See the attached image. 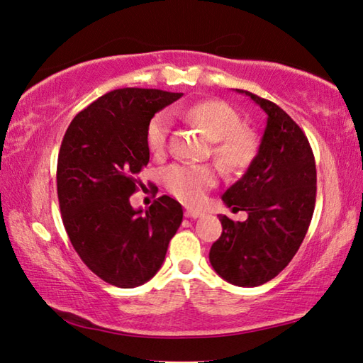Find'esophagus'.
Masks as SVG:
<instances>
[{
  "instance_id": "esophagus-1",
  "label": "esophagus",
  "mask_w": 363,
  "mask_h": 363,
  "mask_svg": "<svg viewBox=\"0 0 363 363\" xmlns=\"http://www.w3.org/2000/svg\"><path fill=\"white\" fill-rule=\"evenodd\" d=\"M184 216L189 217V219H196V217L201 216V211H196V209H186V213Z\"/></svg>"
}]
</instances>
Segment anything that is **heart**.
Masks as SVG:
<instances>
[{"mask_svg": "<svg viewBox=\"0 0 363 363\" xmlns=\"http://www.w3.org/2000/svg\"><path fill=\"white\" fill-rule=\"evenodd\" d=\"M182 117L199 125L214 141L213 154L222 169L238 174L247 169L259 152V138L252 130L241 125L236 109L222 100H204L182 111ZM169 117L155 114L147 125L146 140L150 152L162 154L167 147ZM217 181V173L209 164L174 163L163 171V184L168 192L186 204L200 203L204 192Z\"/></svg>", "mask_w": 363, "mask_h": 363, "instance_id": "1", "label": "heart"}]
</instances>
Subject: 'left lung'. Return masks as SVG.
I'll return each instance as SVG.
<instances>
[{
    "label": "left lung",
    "mask_w": 363,
    "mask_h": 363,
    "mask_svg": "<svg viewBox=\"0 0 363 363\" xmlns=\"http://www.w3.org/2000/svg\"><path fill=\"white\" fill-rule=\"evenodd\" d=\"M246 94L265 111L267 127L255 160L222 195L245 222L220 216L222 235L209 250L216 273L240 287L262 286L278 276L305 240L315 204V162L308 138L278 104Z\"/></svg>",
    "instance_id": "left-lung-1"
}]
</instances>
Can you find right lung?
I'll return each instance as SVG.
<instances>
[{
  "mask_svg": "<svg viewBox=\"0 0 363 363\" xmlns=\"http://www.w3.org/2000/svg\"><path fill=\"white\" fill-rule=\"evenodd\" d=\"M182 94L117 89L81 111L63 136L57 162V194L65 230L81 260L116 287H138L154 278L182 206L163 195L133 209L130 196L149 163L150 118Z\"/></svg>",
  "mask_w": 363,
  "mask_h": 363,
  "instance_id": "obj_1",
  "label": "right lung"
}]
</instances>
